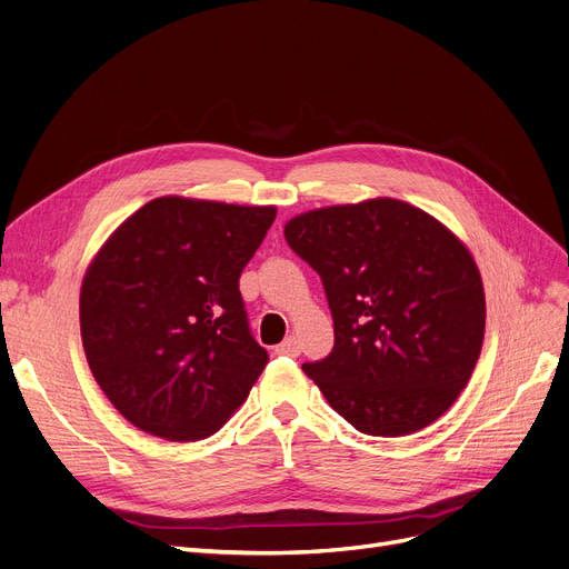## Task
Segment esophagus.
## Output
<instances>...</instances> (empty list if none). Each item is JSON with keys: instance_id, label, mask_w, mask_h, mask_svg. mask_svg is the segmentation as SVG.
Masks as SVG:
<instances>
[{"instance_id": "obj_1", "label": "esophagus", "mask_w": 569, "mask_h": 569, "mask_svg": "<svg viewBox=\"0 0 569 569\" xmlns=\"http://www.w3.org/2000/svg\"><path fill=\"white\" fill-rule=\"evenodd\" d=\"M278 355H284V357H299L301 355V345L299 340H296L293 336H289L287 340H282L278 347H276Z\"/></svg>"}]
</instances>
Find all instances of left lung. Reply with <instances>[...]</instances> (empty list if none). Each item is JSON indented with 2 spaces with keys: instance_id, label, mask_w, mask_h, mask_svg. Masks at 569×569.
Listing matches in <instances>:
<instances>
[{
  "instance_id": "1",
  "label": "left lung",
  "mask_w": 569,
  "mask_h": 569,
  "mask_svg": "<svg viewBox=\"0 0 569 569\" xmlns=\"http://www.w3.org/2000/svg\"><path fill=\"white\" fill-rule=\"evenodd\" d=\"M284 238L327 291L336 342L303 370L331 408L380 438L440 419L483 342V284L463 242L396 199L310 210Z\"/></svg>"
}]
</instances>
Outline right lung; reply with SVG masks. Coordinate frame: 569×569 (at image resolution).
Returning <instances> with one entry per match:
<instances>
[{
	"instance_id": "right-lung-1",
	"label": "right lung",
	"mask_w": 569,
	"mask_h": 569,
	"mask_svg": "<svg viewBox=\"0 0 569 569\" xmlns=\"http://www.w3.org/2000/svg\"><path fill=\"white\" fill-rule=\"evenodd\" d=\"M273 206L161 197L118 227L80 289V336L113 408L157 438L212 436L268 363L238 289Z\"/></svg>"
}]
</instances>
